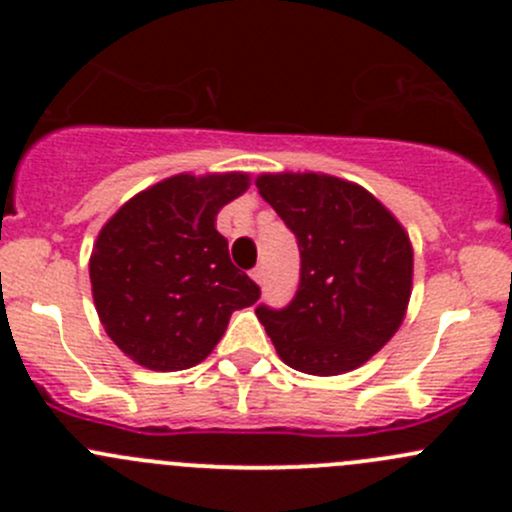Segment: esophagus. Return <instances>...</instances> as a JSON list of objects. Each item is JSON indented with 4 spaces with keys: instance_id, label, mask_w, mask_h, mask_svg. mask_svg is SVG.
<instances>
[{
    "instance_id": "esophagus-1",
    "label": "esophagus",
    "mask_w": 512,
    "mask_h": 512,
    "mask_svg": "<svg viewBox=\"0 0 512 512\" xmlns=\"http://www.w3.org/2000/svg\"><path fill=\"white\" fill-rule=\"evenodd\" d=\"M252 280H255L257 285H265V270H262V267H255V270H252Z\"/></svg>"
}]
</instances>
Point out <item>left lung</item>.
Here are the masks:
<instances>
[{
    "mask_svg": "<svg viewBox=\"0 0 512 512\" xmlns=\"http://www.w3.org/2000/svg\"><path fill=\"white\" fill-rule=\"evenodd\" d=\"M299 245V287L282 309L260 304L277 354L292 369L337 376L369 361L404 322L414 250L399 220L361 185L324 173L255 180Z\"/></svg>",
    "mask_w": 512,
    "mask_h": 512,
    "instance_id": "8db88e82",
    "label": "left lung"
}]
</instances>
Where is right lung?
<instances>
[{
  "mask_svg": "<svg viewBox=\"0 0 512 512\" xmlns=\"http://www.w3.org/2000/svg\"><path fill=\"white\" fill-rule=\"evenodd\" d=\"M247 185V173L173 175L133 195L101 227L89 262L96 312L136 364L153 371L200 364L230 314L260 299L215 230L220 208Z\"/></svg>",
  "mask_w": 512,
  "mask_h": 512,
  "instance_id": "add662e5",
  "label": "right lung"
}]
</instances>
